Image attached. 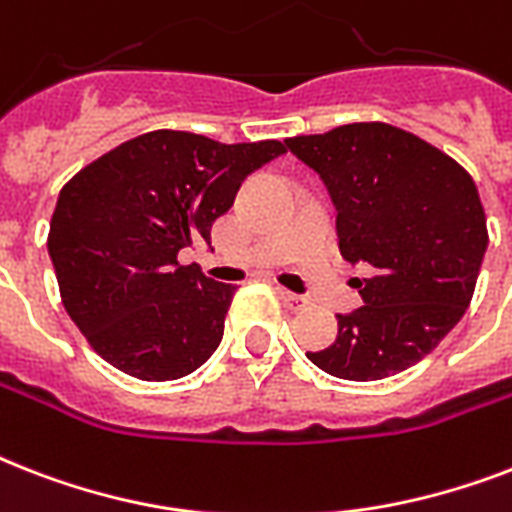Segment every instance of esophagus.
<instances>
[{
  "label": "esophagus",
  "instance_id": "34e87169",
  "mask_svg": "<svg viewBox=\"0 0 512 512\" xmlns=\"http://www.w3.org/2000/svg\"><path fill=\"white\" fill-rule=\"evenodd\" d=\"M279 297L289 311H303L305 305H308V300L303 295H295V292H287V289H279Z\"/></svg>",
  "mask_w": 512,
  "mask_h": 512
}]
</instances>
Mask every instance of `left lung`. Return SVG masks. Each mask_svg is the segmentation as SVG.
I'll list each match as a JSON object with an SVG mask.
<instances>
[{
	"instance_id": "obj_1",
	"label": "left lung",
	"mask_w": 512,
	"mask_h": 512,
	"mask_svg": "<svg viewBox=\"0 0 512 512\" xmlns=\"http://www.w3.org/2000/svg\"><path fill=\"white\" fill-rule=\"evenodd\" d=\"M327 185L361 308L337 313V340L308 353L340 380H385L414 366L468 311L484 263L486 215L473 177L412 132L345 124L284 140Z\"/></svg>"
}]
</instances>
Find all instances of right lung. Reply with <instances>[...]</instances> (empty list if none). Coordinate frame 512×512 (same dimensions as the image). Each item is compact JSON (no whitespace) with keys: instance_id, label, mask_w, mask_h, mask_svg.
<instances>
[{"instance_id":"1","label":"right lung","mask_w":512,"mask_h":512,"mask_svg":"<svg viewBox=\"0 0 512 512\" xmlns=\"http://www.w3.org/2000/svg\"><path fill=\"white\" fill-rule=\"evenodd\" d=\"M287 154L279 140L217 143L154 130L76 172L58 196L47 249L68 316L108 364L180 380L223 340L233 284L180 265L207 241L244 177Z\"/></svg>"}]
</instances>
